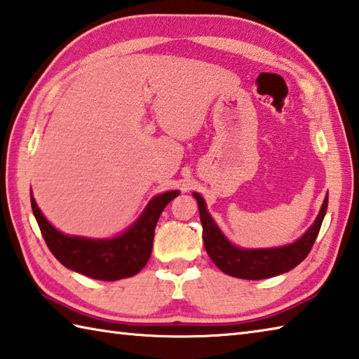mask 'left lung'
Listing matches in <instances>:
<instances>
[{"label": "left lung", "instance_id": "8db88e82", "mask_svg": "<svg viewBox=\"0 0 359 359\" xmlns=\"http://www.w3.org/2000/svg\"><path fill=\"white\" fill-rule=\"evenodd\" d=\"M198 201L199 215L202 222V238L205 244V250L212 262L227 276L244 278V280H262L280 276L296 268L310 254L316 238L324 221L327 212L328 198H325L319 216L316 217L313 226L308 229L306 233L290 245L278 249H258V250H244L235 248L227 241V238L217 229L212 216L208 215L205 202L199 194L194 193Z\"/></svg>", "mask_w": 359, "mask_h": 359}]
</instances>
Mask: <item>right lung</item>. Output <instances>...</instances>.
I'll return each mask as SVG.
<instances>
[{"mask_svg": "<svg viewBox=\"0 0 359 359\" xmlns=\"http://www.w3.org/2000/svg\"><path fill=\"white\" fill-rule=\"evenodd\" d=\"M175 196L179 191L156 196L124 235L102 241L63 235L45 219L32 196L31 207L46 245L65 268L95 280L115 282L135 276L144 268L152 252L158 217Z\"/></svg>", "mask_w": 359, "mask_h": 359, "instance_id": "right-lung-1", "label": "right lung"}]
</instances>
